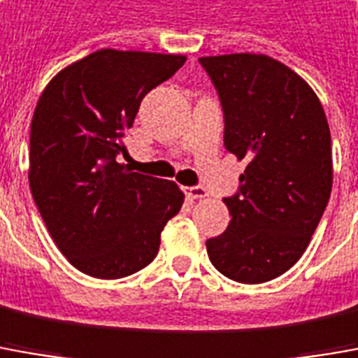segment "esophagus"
<instances>
[{
	"label": "esophagus",
	"instance_id": "1",
	"mask_svg": "<svg viewBox=\"0 0 358 358\" xmlns=\"http://www.w3.org/2000/svg\"><path fill=\"white\" fill-rule=\"evenodd\" d=\"M185 194L191 196V199H204L206 196V189L201 185H194V187H185Z\"/></svg>",
	"mask_w": 358,
	"mask_h": 358
}]
</instances>
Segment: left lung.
I'll return each instance as SVG.
<instances>
[{
    "instance_id": "8db88e82",
    "label": "left lung",
    "mask_w": 358,
    "mask_h": 358,
    "mask_svg": "<svg viewBox=\"0 0 358 358\" xmlns=\"http://www.w3.org/2000/svg\"><path fill=\"white\" fill-rule=\"evenodd\" d=\"M224 110V146L248 159L230 226L206 240L224 277L259 285L302 257L331 194V134L312 87L265 54L206 56Z\"/></svg>"
}]
</instances>
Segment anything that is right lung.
Instances as JSON below:
<instances>
[{"label":"right lung","instance_id":"1","mask_svg":"<svg viewBox=\"0 0 358 358\" xmlns=\"http://www.w3.org/2000/svg\"><path fill=\"white\" fill-rule=\"evenodd\" d=\"M154 52H93L46 85L31 122L29 183L58 250L95 278L150 265L181 210L173 181L134 173L118 155L140 103L185 64Z\"/></svg>","mask_w":358,"mask_h":358}]
</instances>
